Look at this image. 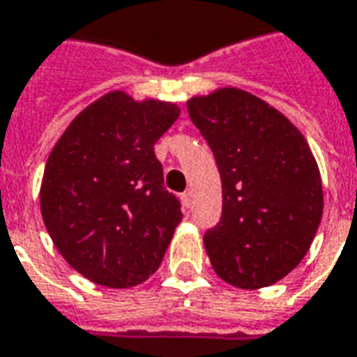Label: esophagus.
I'll use <instances>...</instances> for the list:
<instances>
[{"label": "esophagus", "mask_w": 357, "mask_h": 357, "mask_svg": "<svg viewBox=\"0 0 357 357\" xmlns=\"http://www.w3.org/2000/svg\"><path fill=\"white\" fill-rule=\"evenodd\" d=\"M183 202H184V206L190 207V204H192V192L190 190L184 192V194H183Z\"/></svg>", "instance_id": "obj_1"}]
</instances>
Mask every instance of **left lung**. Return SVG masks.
I'll return each instance as SVG.
<instances>
[{
    "instance_id": "8db88e82",
    "label": "left lung",
    "mask_w": 357,
    "mask_h": 357,
    "mask_svg": "<svg viewBox=\"0 0 357 357\" xmlns=\"http://www.w3.org/2000/svg\"><path fill=\"white\" fill-rule=\"evenodd\" d=\"M186 105L223 186L221 221L204 236L215 273L244 290L271 287L304 259L323 217L310 144L279 109L234 86Z\"/></svg>"
}]
</instances>
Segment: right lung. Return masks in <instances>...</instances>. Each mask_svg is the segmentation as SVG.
I'll return each mask as SVG.
<instances>
[{"label":"right lung","instance_id":"obj_1","mask_svg":"<svg viewBox=\"0 0 357 357\" xmlns=\"http://www.w3.org/2000/svg\"><path fill=\"white\" fill-rule=\"evenodd\" d=\"M178 115L176 103L113 90L80 111L53 146L40 186L42 219L63 259L96 284L130 288L150 279L183 221L153 151Z\"/></svg>","mask_w":357,"mask_h":357}]
</instances>
